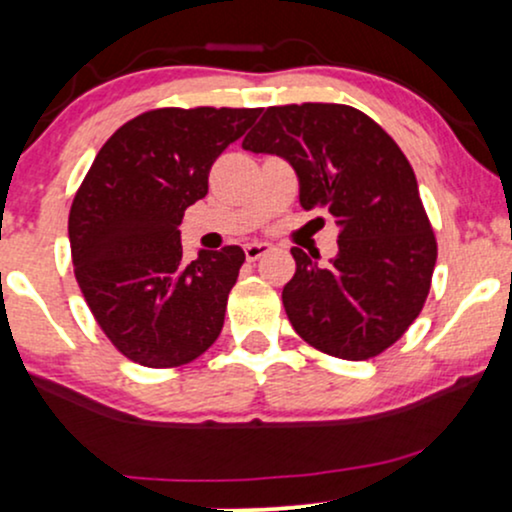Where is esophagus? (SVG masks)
Segmentation results:
<instances>
[{"instance_id":"34e87169","label":"esophagus","mask_w":512,"mask_h":512,"mask_svg":"<svg viewBox=\"0 0 512 512\" xmlns=\"http://www.w3.org/2000/svg\"><path fill=\"white\" fill-rule=\"evenodd\" d=\"M267 252H272V245H269V243H248V245H245V257H248V262H257L262 255H267Z\"/></svg>"}]
</instances>
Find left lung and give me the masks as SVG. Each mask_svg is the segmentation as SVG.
Segmentation results:
<instances>
[{
	"label": "left lung",
	"instance_id": "1",
	"mask_svg": "<svg viewBox=\"0 0 512 512\" xmlns=\"http://www.w3.org/2000/svg\"><path fill=\"white\" fill-rule=\"evenodd\" d=\"M243 149L286 158L301 207L327 211L339 226L327 267L291 250L296 274L281 301L293 330L346 361L383 354L419 317L438 257L407 156L378 122L339 103L272 105Z\"/></svg>",
	"mask_w": 512,
	"mask_h": 512
}]
</instances>
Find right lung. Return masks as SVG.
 Returning <instances> with one entry per match:
<instances>
[{"mask_svg":"<svg viewBox=\"0 0 512 512\" xmlns=\"http://www.w3.org/2000/svg\"><path fill=\"white\" fill-rule=\"evenodd\" d=\"M260 108H158L122 125L69 211L74 274L105 337L129 361L178 368L219 339L245 252L182 262L178 226L209 192V170Z\"/></svg>","mask_w":512,"mask_h":512,"instance_id":"right-lung-1","label":"right lung"}]
</instances>
